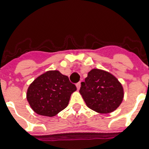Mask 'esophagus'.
Masks as SVG:
<instances>
[{
  "label": "esophagus",
  "mask_w": 149,
  "mask_h": 149,
  "mask_svg": "<svg viewBox=\"0 0 149 149\" xmlns=\"http://www.w3.org/2000/svg\"><path fill=\"white\" fill-rule=\"evenodd\" d=\"M80 85H81L80 82H79V83H77V90H78V91H79V88H80Z\"/></svg>",
  "instance_id": "1"
}]
</instances>
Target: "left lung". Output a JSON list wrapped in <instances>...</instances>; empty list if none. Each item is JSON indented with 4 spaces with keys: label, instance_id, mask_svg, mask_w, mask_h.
Returning a JSON list of instances; mask_svg holds the SVG:
<instances>
[{
    "label": "left lung",
    "instance_id": "8db88e82",
    "mask_svg": "<svg viewBox=\"0 0 149 149\" xmlns=\"http://www.w3.org/2000/svg\"><path fill=\"white\" fill-rule=\"evenodd\" d=\"M79 93L89 108L107 113L118 108L124 97L123 87L110 72L93 69L82 82Z\"/></svg>",
    "mask_w": 149,
    "mask_h": 149
}]
</instances>
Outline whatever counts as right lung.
Returning <instances> with one entry per match:
<instances>
[{
    "instance_id": "obj_1",
    "label": "right lung",
    "mask_w": 149,
    "mask_h": 149,
    "mask_svg": "<svg viewBox=\"0 0 149 149\" xmlns=\"http://www.w3.org/2000/svg\"><path fill=\"white\" fill-rule=\"evenodd\" d=\"M76 91L77 86L67 76L57 70L48 71L30 84L27 100L36 113L53 117L67 107L70 96Z\"/></svg>"
}]
</instances>
